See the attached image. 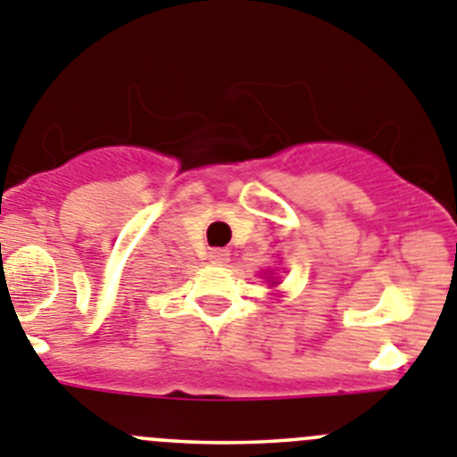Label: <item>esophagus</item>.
I'll use <instances>...</instances> for the list:
<instances>
[{"mask_svg": "<svg viewBox=\"0 0 457 457\" xmlns=\"http://www.w3.org/2000/svg\"><path fill=\"white\" fill-rule=\"evenodd\" d=\"M226 261H228V251H226V249H211V262H215V265H224Z\"/></svg>", "mask_w": 457, "mask_h": 457, "instance_id": "34e87169", "label": "esophagus"}]
</instances>
